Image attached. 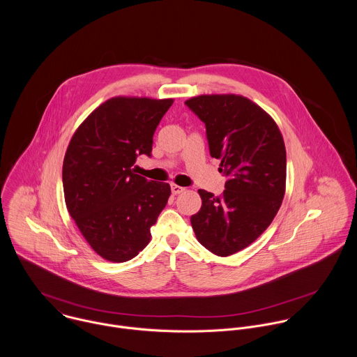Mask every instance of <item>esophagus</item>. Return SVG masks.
<instances>
[{
  "label": "esophagus",
  "instance_id": "34e87169",
  "mask_svg": "<svg viewBox=\"0 0 357 357\" xmlns=\"http://www.w3.org/2000/svg\"><path fill=\"white\" fill-rule=\"evenodd\" d=\"M184 190H185L184 187H180V185L172 184V194H173V195H178V194H181Z\"/></svg>",
  "mask_w": 357,
  "mask_h": 357
}]
</instances>
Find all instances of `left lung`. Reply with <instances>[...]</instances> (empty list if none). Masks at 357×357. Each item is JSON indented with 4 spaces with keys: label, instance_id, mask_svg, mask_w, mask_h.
<instances>
[{
    "label": "left lung",
    "instance_id": "8db88e82",
    "mask_svg": "<svg viewBox=\"0 0 357 357\" xmlns=\"http://www.w3.org/2000/svg\"><path fill=\"white\" fill-rule=\"evenodd\" d=\"M206 126L210 155L227 177L222 195L199 190L191 217L197 239L220 257L235 255L269 227L286 190V147L276 122L239 95H202L185 102Z\"/></svg>",
    "mask_w": 357,
    "mask_h": 357
}]
</instances>
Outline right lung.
<instances>
[{
	"label": "right lung",
	"mask_w": 357,
	"mask_h": 357,
	"mask_svg": "<svg viewBox=\"0 0 357 357\" xmlns=\"http://www.w3.org/2000/svg\"><path fill=\"white\" fill-rule=\"evenodd\" d=\"M173 99L112 98L75 130L63 162L67 210L91 248L125 262L151 239L170 185L135 174L139 155L151 156L153 136Z\"/></svg>",
	"instance_id": "obj_1"
}]
</instances>
